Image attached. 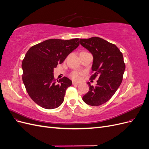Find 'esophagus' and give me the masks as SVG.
Here are the masks:
<instances>
[{"mask_svg":"<svg viewBox=\"0 0 149 149\" xmlns=\"http://www.w3.org/2000/svg\"><path fill=\"white\" fill-rule=\"evenodd\" d=\"M72 84H73V85H78V84H79V83H76V82L73 81V83H72Z\"/></svg>","mask_w":149,"mask_h":149,"instance_id":"esophagus-1","label":"esophagus"}]
</instances>
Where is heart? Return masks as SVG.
<instances>
[{
  "label": "heart",
  "mask_w": 149,
  "mask_h": 149,
  "mask_svg": "<svg viewBox=\"0 0 149 149\" xmlns=\"http://www.w3.org/2000/svg\"><path fill=\"white\" fill-rule=\"evenodd\" d=\"M71 78L73 79L74 81H78L80 79V76H81V73L79 72L78 71H73L70 74Z\"/></svg>",
  "instance_id": "obj_1"
}]
</instances>
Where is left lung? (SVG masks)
I'll return each instance as SVG.
<instances>
[{"label":"left lung","mask_w":149,"mask_h":149,"mask_svg":"<svg viewBox=\"0 0 149 149\" xmlns=\"http://www.w3.org/2000/svg\"><path fill=\"white\" fill-rule=\"evenodd\" d=\"M80 44L93 56L91 79L98 78L95 86L89 85V91L83 97V101L97 106L109 101L123 81L125 69L123 53L115 45L100 37L80 39Z\"/></svg>","instance_id":"obj_1"}]
</instances>
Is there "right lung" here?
<instances>
[{
	"mask_svg": "<svg viewBox=\"0 0 149 149\" xmlns=\"http://www.w3.org/2000/svg\"><path fill=\"white\" fill-rule=\"evenodd\" d=\"M79 45V39H49L31 47L22 61V80L29 96L45 109L59 107L72 84L66 77L56 81L53 69Z\"/></svg>",
	"mask_w": 149,
	"mask_h": 149,
	"instance_id": "obj_1",
	"label": "right lung"
}]
</instances>
